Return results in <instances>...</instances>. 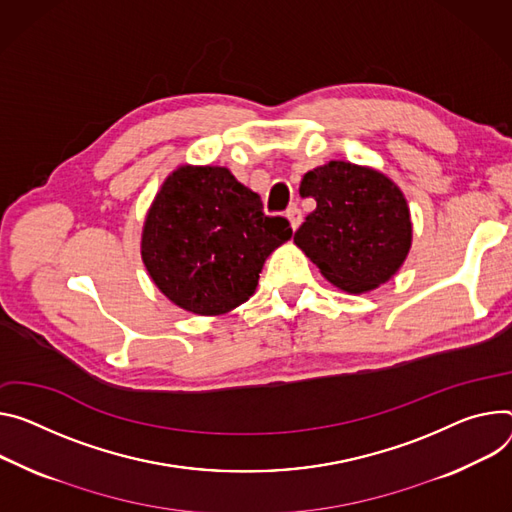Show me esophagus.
Wrapping results in <instances>:
<instances>
[{"label":"esophagus","mask_w":512,"mask_h":512,"mask_svg":"<svg viewBox=\"0 0 512 512\" xmlns=\"http://www.w3.org/2000/svg\"><path fill=\"white\" fill-rule=\"evenodd\" d=\"M286 216H288V220H290V224H292V228H294V230L302 224V210H300V208H296V206L288 208Z\"/></svg>","instance_id":"esophagus-1"}]
</instances>
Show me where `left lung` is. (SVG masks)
Returning <instances> with one entry per match:
<instances>
[{
    "label": "left lung",
    "mask_w": 512,
    "mask_h": 512,
    "mask_svg": "<svg viewBox=\"0 0 512 512\" xmlns=\"http://www.w3.org/2000/svg\"><path fill=\"white\" fill-rule=\"evenodd\" d=\"M300 196L316 208L294 243L331 284L361 294L388 282L408 255L412 224L398 185L380 171L345 161L308 171Z\"/></svg>",
    "instance_id": "8db88e82"
}]
</instances>
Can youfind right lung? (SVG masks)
<instances>
[{
    "instance_id": "obj_1",
    "label": "right lung",
    "mask_w": 512,
    "mask_h": 512,
    "mask_svg": "<svg viewBox=\"0 0 512 512\" xmlns=\"http://www.w3.org/2000/svg\"><path fill=\"white\" fill-rule=\"evenodd\" d=\"M290 237V222L267 216L226 167L183 165L149 210L141 253L171 302L212 316L249 300L267 255Z\"/></svg>"
}]
</instances>
